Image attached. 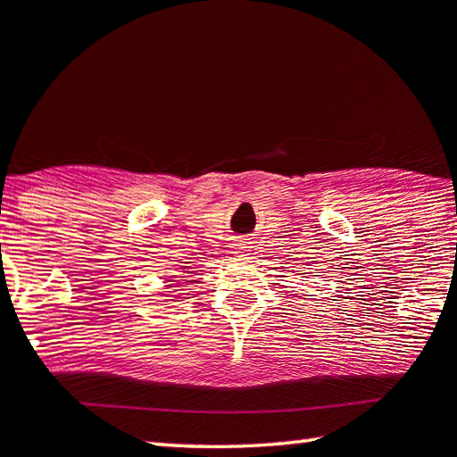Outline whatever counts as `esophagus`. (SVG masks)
Here are the masks:
<instances>
[{"instance_id":"1","label":"esophagus","mask_w":457,"mask_h":457,"mask_svg":"<svg viewBox=\"0 0 457 457\" xmlns=\"http://www.w3.org/2000/svg\"><path fill=\"white\" fill-rule=\"evenodd\" d=\"M234 245H236V250H237V252H242V250H244V244H234Z\"/></svg>"}]
</instances>
